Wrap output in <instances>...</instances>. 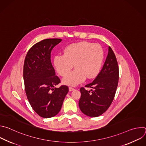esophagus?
I'll list each match as a JSON object with an SVG mask.
<instances>
[{"mask_svg":"<svg viewBox=\"0 0 146 146\" xmlns=\"http://www.w3.org/2000/svg\"><path fill=\"white\" fill-rule=\"evenodd\" d=\"M69 91H72L74 90V88H73V87H69Z\"/></svg>","mask_w":146,"mask_h":146,"instance_id":"1","label":"esophagus"}]
</instances>
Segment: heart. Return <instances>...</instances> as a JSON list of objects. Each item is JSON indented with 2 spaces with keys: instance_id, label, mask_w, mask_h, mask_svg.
Listing matches in <instances>:
<instances>
[{
  "instance_id": "obj_1",
  "label": "heart",
  "mask_w": 146,
  "mask_h": 146,
  "mask_svg": "<svg viewBox=\"0 0 146 146\" xmlns=\"http://www.w3.org/2000/svg\"><path fill=\"white\" fill-rule=\"evenodd\" d=\"M103 59V51L97 44L83 41L68 46L64 55L58 54L54 58V66L62 77L65 84L76 86L82 82L86 78L92 79L99 74Z\"/></svg>"
}]
</instances>
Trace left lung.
<instances>
[{"label":"left lung","mask_w":146,"mask_h":146,"mask_svg":"<svg viewBox=\"0 0 146 146\" xmlns=\"http://www.w3.org/2000/svg\"><path fill=\"white\" fill-rule=\"evenodd\" d=\"M119 69L115 55L110 47L103 66L95 80L85 87L80 88L81 98L78 105L84 114L96 117L105 113L114 98L118 86Z\"/></svg>","instance_id":"obj_1"}]
</instances>
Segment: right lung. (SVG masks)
<instances>
[{"instance_id":"1","label":"right lung","mask_w":146,"mask_h":146,"mask_svg":"<svg viewBox=\"0 0 146 146\" xmlns=\"http://www.w3.org/2000/svg\"><path fill=\"white\" fill-rule=\"evenodd\" d=\"M62 41L47 38L34 44L28 51L24 64L25 90L33 110L43 118H51L60 111L68 87L61 86L51 61L53 48Z\"/></svg>"}]
</instances>
